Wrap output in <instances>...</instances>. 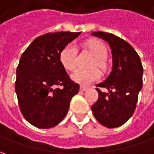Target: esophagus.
I'll return each instance as SVG.
<instances>
[{"instance_id":"34e87169","label":"esophagus","mask_w":154,"mask_h":154,"mask_svg":"<svg viewBox=\"0 0 154 154\" xmlns=\"http://www.w3.org/2000/svg\"><path fill=\"white\" fill-rule=\"evenodd\" d=\"M80 92H86V90H87V88L85 87V86H80Z\"/></svg>"}]
</instances>
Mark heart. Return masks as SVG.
Returning <instances> with one entry per match:
<instances>
[{
	"label": "heart",
	"mask_w": 154,
	"mask_h": 154,
	"mask_svg": "<svg viewBox=\"0 0 154 154\" xmlns=\"http://www.w3.org/2000/svg\"><path fill=\"white\" fill-rule=\"evenodd\" d=\"M86 47L95 56L92 65L103 67V60L107 56V48L105 45L98 40H90L86 43ZM60 62L68 70H74L78 64V52L74 44L65 46L60 54ZM72 79L81 86H89L92 82L98 81L101 78V72L98 68H82L76 69L72 74Z\"/></svg>",
	"instance_id": "obj_1"
}]
</instances>
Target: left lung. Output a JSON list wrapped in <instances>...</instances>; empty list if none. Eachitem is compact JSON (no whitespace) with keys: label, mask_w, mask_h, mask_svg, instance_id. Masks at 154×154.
<instances>
[{"label":"left lung","mask_w":154,"mask_h":154,"mask_svg":"<svg viewBox=\"0 0 154 154\" xmlns=\"http://www.w3.org/2000/svg\"><path fill=\"white\" fill-rule=\"evenodd\" d=\"M92 35L105 40L112 53V70L106 80L97 85L98 99L92 106V111L104 127H119L131 117L136 108L142 87L143 67L137 52L125 40L103 32ZM101 87L108 92H102Z\"/></svg>","instance_id":"left-lung-1"}]
</instances>
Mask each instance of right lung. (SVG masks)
I'll return each instance as SVG.
<instances>
[{"mask_svg": "<svg viewBox=\"0 0 154 154\" xmlns=\"http://www.w3.org/2000/svg\"><path fill=\"white\" fill-rule=\"evenodd\" d=\"M80 32H51L35 39L22 54L15 92L21 113L32 125L50 128L62 121L80 89L60 62V54Z\"/></svg>", "mask_w": 154, "mask_h": 154, "instance_id": "1", "label": "right lung"}]
</instances>
